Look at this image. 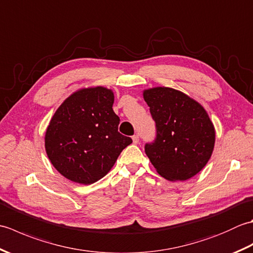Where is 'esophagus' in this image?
Instances as JSON below:
<instances>
[{"mask_svg":"<svg viewBox=\"0 0 253 253\" xmlns=\"http://www.w3.org/2000/svg\"><path fill=\"white\" fill-rule=\"evenodd\" d=\"M132 142H133V143H135V144L139 143V136H138V135H135V136H132Z\"/></svg>","mask_w":253,"mask_h":253,"instance_id":"1","label":"esophagus"}]
</instances>
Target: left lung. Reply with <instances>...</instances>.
<instances>
[{"mask_svg":"<svg viewBox=\"0 0 253 253\" xmlns=\"http://www.w3.org/2000/svg\"><path fill=\"white\" fill-rule=\"evenodd\" d=\"M157 125V138L144 150L158 173L170 181L197 175L209 162L215 128L204 107L189 95L169 87L143 90Z\"/></svg>","mask_w":253,"mask_h":253,"instance_id":"8db88e82","label":"left lung"}]
</instances>
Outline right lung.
I'll return each mask as SVG.
<instances>
[{
    "label": "right lung",
    "mask_w": 253,
    "mask_h": 253,
    "mask_svg": "<svg viewBox=\"0 0 253 253\" xmlns=\"http://www.w3.org/2000/svg\"><path fill=\"white\" fill-rule=\"evenodd\" d=\"M114 92L102 85L75 91L46 128L47 158L65 178L90 185L104 177L131 138L118 132Z\"/></svg>",
    "instance_id": "1"
}]
</instances>
